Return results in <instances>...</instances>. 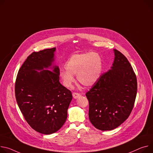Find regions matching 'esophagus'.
Instances as JSON below:
<instances>
[{"label": "esophagus", "instance_id": "esophagus-1", "mask_svg": "<svg viewBox=\"0 0 153 153\" xmlns=\"http://www.w3.org/2000/svg\"><path fill=\"white\" fill-rule=\"evenodd\" d=\"M80 96V94L79 93L74 92V93H73V98H75V99H76V98H79V97Z\"/></svg>", "mask_w": 153, "mask_h": 153}]
</instances>
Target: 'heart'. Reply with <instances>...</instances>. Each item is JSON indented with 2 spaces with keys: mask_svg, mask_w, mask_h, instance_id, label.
Masks as SVG:
<instances>
[{
  "mask_svg": "<svg viewBox=\"0 0 153 153\" xmlns=\"http://www.w3.org/2000/svg\"><path fill=\"white\" fill-rule=\"evenodd\" d=\"M66 69H62L59 76L63 84L70 88L74 82L73 75L82 85L90 87L93 85L100 79L103 68L102 60L96 53L87 52L74 54L68 59Z\"/></svg>",
  "mask_w": 153,
  "mask_h": 153,
  "instance_id": "heart-1",
  "label": "heart"
}]
</instances>
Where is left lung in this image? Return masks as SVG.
I'll return each mask as SVG.
<instances>
[{
    "mask_svg": "<svg viewBox=\"0 0 153 153\" xmlns=\"http://www.w3.org/2000/svg\"><path fill=\"white\" fill-rule=\"evenodd\" d=\"M114 52L111 69L102 74L85 94L90 121L101 131L114 129L129 117L137 95V77L132 66L121 52Z\"/></svg>",
    "mask_w": 153,
    "mask_h": 153,
    "instance_id": "obj_1",
    "label": "left lung"
}]
</instances>
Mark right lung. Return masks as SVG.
Masks as SVG:
<instances>
[{
	"label": "right lung",
	"mask_w": 153,
	"mask_h": 153,
	"mask_svg": "<svg viewBox=\"0 0 153 153\" xmlns=\"http://www.w3.org/2000/svg\"><path fill=\"white\" fill-rule=\"evenodd\" d=\"M55 48L33 52L19 69L15 96L25 121L38 132L51 134L59 131L67 118L73 96L59 82L60 69L48 68L53 61Z\"/></svg>",
	"instance_id": "add662e5"
}]
</instances>
